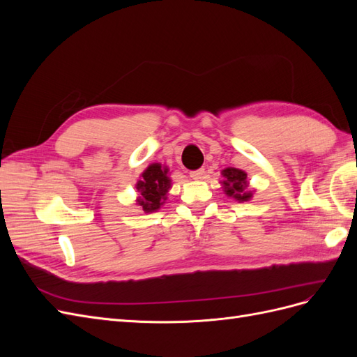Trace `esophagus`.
<instances>
[{
  "label": "esophagus",
  "instance_id": "1",
  "mask_svg": "<svg viewBox=\"0 0 357 357\" xmlns=\"http://www.w3.org/2000/svg\"><path fill=\"white\" fill-rule=\"evenodd\" d=\"M204 168H199V169H195V171H190V178L193 180H201L204 177Z\"/></svg>",
  "mask_w": 357,
  "mask_h": 357
}]
</instances>
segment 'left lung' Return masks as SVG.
Listing matches in <instances>:
<instances>
[{
	"mask_svg": "<svg viewBox=\"0 0 357 357\" xmlns=\"http://www.w3.org/2000/svg\"><path fill=\"white\" fill-rule=\"evenodd\" d=\"M223 185L226 195L234 197L238 201H247L252 198V192L247 190V174L241 169L226 168L223 169Z\"/></svg>",
	"mask_w": 357,
	"mask_h": 357,
	"instance_id": "obj_1",
	"label": "left lung"
}]
</instances>
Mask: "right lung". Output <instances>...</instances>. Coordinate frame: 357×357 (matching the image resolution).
Segmentation results:
<instances>
[{
	"mask_svg": "<svg viewBox=\"0 0 357 357\" xmlns=\"http://www.w3.org/2000/svg\"><path fill=\"white\" fill-rule=\"evenodd\" d=\"M169 185L168 168H162L160 164H152L142 174V180L137 183V189L142 195L138 199V205H142L146 213L158 210L167 199L165 197Z\"/></svg>",
	"mask_w": 357,
	"mask_h": 357,
	"instance_id": "right-lung-1",
	"label": "right lung"
}]
</instances>
